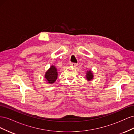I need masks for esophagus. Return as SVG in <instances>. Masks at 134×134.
Wrapping results in <instances>:
<instances>
[{
    "label": "esophagus",
    "mask_w": 134,
    "mask_h": 134,
    "mask_svg": "<svg viewBox=\"0 0 134 134\" xmlns=\"http://www.w3.org/2000/svg\"><path fill=\"white\" fill-rule=\"evenodd\" d=\"M70 65L71 66H73L75 67L76 66H77V64L76 63H70Z\"/></svg>",
    "instance_id": "esophagus-1"
}]
</instances>
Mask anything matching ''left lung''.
I'll use <instances>...</instances> for the list:
<instances>
[{
    "instance_id": "obj_1",
    "label": "left lung",
    "mask_w": 134,
    "mask_h": 134,
    "mask_svg": "<svg viewBox=\"0 0 134 134\" xmlns=\"http://www.w3.org/2000/svg\"><path fill=\"white\" fill-rule=\"evenodd\" d=\"M86 78H87V80L88 81H91L93 79V74L91 70H89L87 71Z\"/></svg>"
}]
</instances>
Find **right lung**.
<instances>
[{
    "mask_svg": "<svg viewBox=\"0 0 134 134\" xmlns=\"http://www.w3.org/2000/svg\"><path fill=\"white\" fill-rule=\"evenodd\" d=\"M44 78L48 83H54L58 78V71L54 65H51L49 69L46 72Z\"/></svg>",
    "mask_w": 134,
    "mask_h": 134,
    "instance_id": "right-lung-1",
    "label": "right lung"
}]
</instances>
